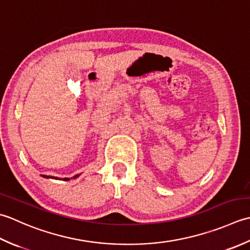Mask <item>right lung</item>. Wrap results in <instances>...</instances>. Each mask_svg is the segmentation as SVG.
<instances>
[{
  "label": "right lung",
  "instance_id": "obj_1",
  "mask_svg": "<svg viewBox=\"0 0 250 250\" xmlns=\"http://www.w3.org/2000/svg\"><path fill=\"white\" fill-rule=\"evenodd\" d=\"M43 177H45V178H49L48 176H44V175H43ZM76 177H79V175H76V176H74L73 178H76ZM50 178H54V177H50ZM63 180H65V181H67V180H70V179H69V178H63Z\"/></svg>",
  "mask_w": 250,
  "mask_h": 250
}]
</instances>
